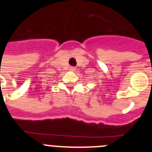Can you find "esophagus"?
Here are the masks:
<instances>
[{"mask_svg": "<svg viewBox=\"0 0 152 152\" xmlns=\"http://www.w3.org/2000/svg\"><path fill=\"white\" fill-rule=\"evenodd\" d=\"M75 70H76V68H75V67H72L70 68V71H72V72H75Z\"/></svg>", "mask_w": 152, "mask_h": 152, "instance_id": "esophagus-1", "label": "esophagus"}]
</instances>
